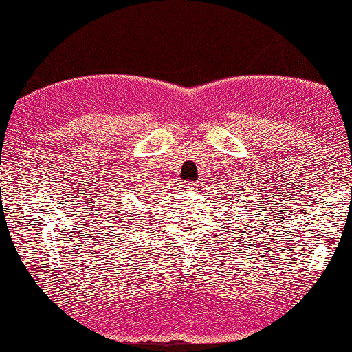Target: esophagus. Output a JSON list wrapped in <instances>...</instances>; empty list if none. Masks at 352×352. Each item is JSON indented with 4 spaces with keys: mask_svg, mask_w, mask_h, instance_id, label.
<instances>
[{
    "mask_svg": "<svg viewBox=\"0 0 352 352\" xmlns=\"http://www.w3.org/2000/svg\"><path fill=\"white\" fill-rule=\"evenodd\" d=\"M197 184H195V182H190V184H186L185 185V191H190V193H195V191H197L198 188H197Z\"/></svg>",
    "mask_w": 352,
    "mask_h": 352,
    "instance_id": "obj_1",
    "label": "esophagus"
}]
</instances>
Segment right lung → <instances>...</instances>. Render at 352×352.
<instances>
[{"mask_svg":"<svg viewBox=\"0 0 352 352\" xmlns=\"http://www.w3.org/2000/svg\"><path fill=\"white\" fill-rule=\"evenodd\" d=\"M148 195H149V193H148ZM141 198H144V195H141ZM144 201H146V203H149V199H148V198H144Z\"/></svg>","mask_w":352,"mask_h":352,"instance_id":"1","label":"right lung"}]
</instances>
